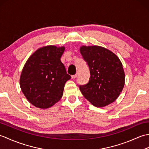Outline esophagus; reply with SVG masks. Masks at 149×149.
<instances>
[{
	"label": "esophagus",
	"instance_id": "esophagus-1",
	"mask_svg": "<svg viewBox=\"0 0 149 149\" xmlns=\"http://www.w3.org/2000/svg\"><path fill=\"white\" fill-rule=\"evenodd\" d=\"M77 74L72 75V79H75V78H77Z\"/></svg>",
	"mask_w": 149,
	"mask_h": 149
}]
</instances>
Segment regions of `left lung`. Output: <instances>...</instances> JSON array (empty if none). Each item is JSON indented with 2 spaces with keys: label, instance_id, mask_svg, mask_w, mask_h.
Masks as SVG:
<instances>
[{
  "label": "left lung",
  "instance_id": "1",
  "mask_svg": "<svg viewBox=\"0 0 149 149\" xmlns=\"http://www.w3.org/2000/svg\"><path fill=\"white\" fill-rule=\"evenodd\" d=\"M80 52L90 69V80L79 90L94 106L104 107L113 102L122 92L125 74L119 58L100 46H82Z\"/></svg>",
  "mask_w": 149,
  "mask_h": 149
}]
</instances>
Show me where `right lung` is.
<instances>
[{"label":"right lung","mask_w":149,"mask_h":149,"mask_svg":"<svg viewBox=\"0 0 149 149\" xmlns=\"http://www.w3.org/2000/svg\"><path fill=\"white\" fill-rule=\"evenodd\" d=\"M65 47L49 45L34 52L25 64L20 75V88L33 106L47 109L61 99L65 84L71 78L61 57Z\"/></svg>","instance_id":"obj_1"}]
</instances>
